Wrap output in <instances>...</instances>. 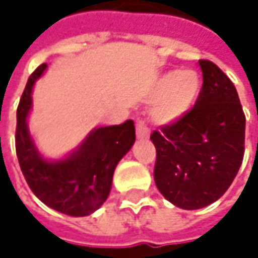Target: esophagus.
<instances>
[{"instance_id": "esophagus-1", "label": "esophagus", "mask_w": 258, "mask_h": 258, "mask_svg": "<svg viewBox=\"0 0 258 258\" xmlns=\"http://www.w3.org/2000/svg\"><path fill=\"white\" fill-rule=\"evenodd\" d=\"M136 136H137V139H148L149 137V128L146 127L143 119H137V122H136Z\"/></svg>"}]
</instances>
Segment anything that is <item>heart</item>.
Instances as JSON below:
<instances>
[{"label": "heart", "mask_w": 258, "mask_h": 258, "mask_svg": "<svg viewBox=\"0 0 258 258\" xmlns=\"http://www.w3.org/2000/svg\"><path fill=\"white\" fill-rule=\"evenodd\" d=\"M200 92L199 73L191 69L173 70L155 80L152 94L158 95L151 116L160 125H169L183 118L196 104Z\"/></svg>", "instance_id": "obj_1"}]
</instances>
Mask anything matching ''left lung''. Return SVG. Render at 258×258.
Here are the masks:
<instances>
[{
    "label": "left lung",
    "mask_w": 258,
    "mask_h": 258,
    "mask_svg": "<svg viewBox=\"0 0 258 258\" xmlns=\"http://www.w3.org/2000/svg\"><path fill=\"white\" fill-rule=\"evenodd\" d=\"M199 64L203 85L194 107L151 134L155 185L186 211L205 208L229 189L245 151V115L234 85L214 62Z\"/></svg>",
    "instance_id": "left-lung-1"
}]
</instances>
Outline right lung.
Wrapping results in <instances>:
<instances>
[{
  "mask_svg": "<svg viewBox=\"0 0 258 258\" xmlns=\"http://www.w3.org/2000/svg\"><path fill=\"white\" fill-rule=\"evenodd\" d=\"M46 64L28 79L18 107L16 154L31 191L49 208L70 215L86 217L95 212L109 197L113 172L136 140L134 122L94 128L69 157L56 161L43 158L28 130L32 106V88Z\"/></svg>",
  "mask_w": 258,
  "mask_h": 258,
  "instance_id": "right-lung-1",
  "label": "right lung"
}]
</instances>
